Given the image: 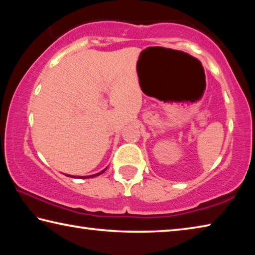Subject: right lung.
<instances>
[{
  "label": "right lung",
  "instance_id": "add662e5",
  "mask_svg": "<svg viewBox=\"0 0 255 255\" xmlns=\"http://www.w3.org/2000/svg\"><path fill=\"white\" fill-rule=\"evenodd\" d=\"M107 169H105L103 171H101V172H99V173H97V174H93V175H88V176H75V178H80V179H88V178H94V176H98V175H100L101 173H103V172H105ZM67 176H72V175H67Z\"/></svg>",
  "mask_w": 255,
  "mask_h": 255
}]
</instances>
